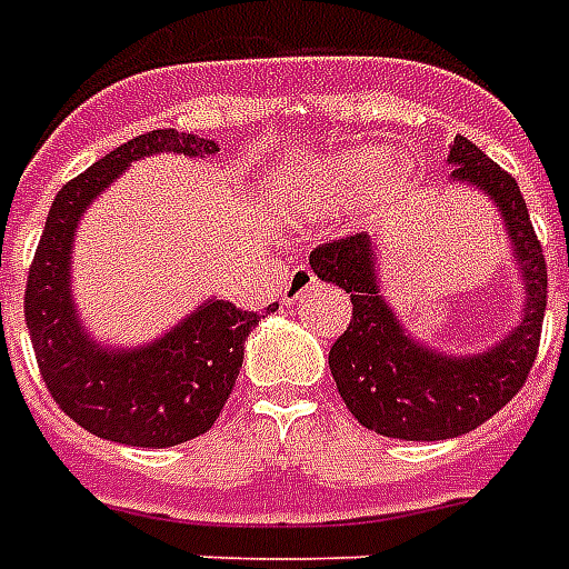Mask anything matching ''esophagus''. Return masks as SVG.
Masks as SVG:
<instances>
[{"mask_svg": "<svg viewBox=\"0 0 569 569\" xmlns=\"http://www.w3.org/2000/svg\"><path fill=\"white\" fill-rule=\"evenodd\" d=\"M312 286H316V274H312L310 268L298 266L292 274L286 277V286H283V301L286 303H295L301 301L303 295L310 292Z\"/></svg>", "mask_w": 569, "mask_h": 569, "instance_id": "obj_1", "label": "esophagus"}]
</instances>
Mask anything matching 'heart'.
<instances>
[{
	"mask_svg": "<svg viewBox=\"0 0 569 569\" xmlns=\"http://www.w3.org/2000/svg\"><path fill=\"white\" fill-rule=\"evenodd\" d=\"M380 156L357 153L342 156L333 162L312 164L303 168L301 173H295L292 180V200L301 209L319 212L325 206L346 203L355 200L357 194H363L380 171Z\"/></svg>",
	"mask_w": 569,
	"mask_h": 569,
	"instance_id": "obj_1",
	"label": "heart"
}]
</instances>
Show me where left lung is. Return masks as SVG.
Returning <instances> with one entry per match:
<instances>
[{
  "mask_svg": "<svg viewBox=\"0 0 569 569\" xmlns=\"http://www.w3.org/2000/svg\"><path fill=\"white\" fill-rule=\"evenodd\" d=\"M446 162L451 180L493 200L526 283L520 325L493 348L451 357L416 342L380 292L378 253L363 232L310 253L312 271L346 289L355 307L328 357L339 396L357 422L396 440H449L499 413L529 378L547 312V259L517 180L463 136H455Z\"/></svg>",
  "mask_w": 569,
  "mask_h": 569,
  "instance_id": "obj_1",
  "label": "left lung"
}]
</instances>
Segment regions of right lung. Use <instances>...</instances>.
I'll return each instance as SVG.
<instances>
[{
    "label": "right lung",
    "instance_id": "add662e5",
    "mask_svg": "<svg viewBox=\"0 0 569 569\" xmlns=\"http://www.w3.org/2000/svg\"><path fill=\"white\" fill-rule=\"evenodd\" d=\"M153 153L203 159L218 153V144L177 129H153L67 182L52 200L31 259L26 328L49 396L76 425L102 440L168 449L212 428L236 387L250 328L274 312L277 303H268L266 316H259L209 298L189 319L144 348L120 351L93 342L70 292L76 227L100 191L109 189L129 164Z\"/></svg>",
    "mask_w": 569,
    "mask_h": 569
}]
</instances>
